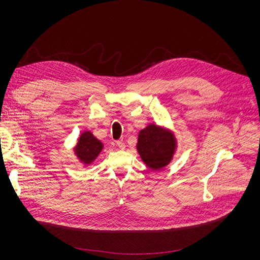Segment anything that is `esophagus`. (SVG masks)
Wrapping results in <instances>:
<instances>
[{"label": "esophagus", "mask_w": 260, "mask_h": 260, "mask_svg": "<svg viewBox=\"0 0 260 260\" xmlns=\"http://www.w3.org/2000/svg\"><path fill=\"white\" fill-rule=\"evenodd\" d=\"M116 144H117V146H118L120 149H124V148H125V144L123 143V142H121V141H117Z\"/></svg>", "instance_id": "1"}]
</instances>
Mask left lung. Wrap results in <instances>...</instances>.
I'll use <instances>...</instances> for the list:
<instances>
[{
    "label": "left lung",
    "instance_id": "obj_1",
    "mask_svg": "<svg viewBox=\"0 0 260 260\" xmlns=\"http://www.w3.org/2000/svg\"><path fill=\"white\" fill-rule=\"evenodd\" d=\"M178 140L169 127L154 123L142 128L136 145L144 165L152 171H160L168 167L176 155Z\"/></svg>",
    "mask_w": 260,
    "mask_h": 260
}]
</instances>
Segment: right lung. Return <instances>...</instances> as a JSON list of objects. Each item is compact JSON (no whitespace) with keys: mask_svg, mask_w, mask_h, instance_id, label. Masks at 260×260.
Instances as JSON below:
<instances>
[{"mask_svg":"<svg viewBox=\"0 0 260 260\" xmlns=\"http://www.w3.org/2000/svg\"><path fill=\"white\" fill-rule=\"evenodd\" d=\"M104 144L90 131L82 132L74 146V154L84 167H89L98 158Z\"/></svg>","mask_w":260,"mask_h":260,"instance_id":"right-lung-1","label":"right lung"}]
</instances>
